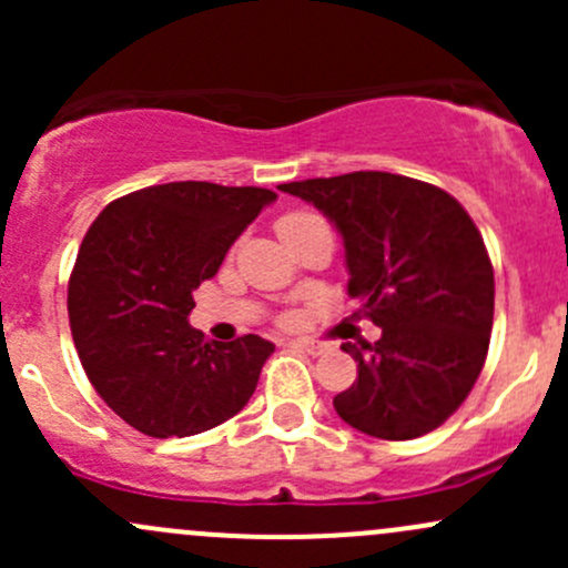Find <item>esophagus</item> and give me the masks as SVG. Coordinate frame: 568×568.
<instances>
[{"instance_id": "obj_1", "label": "esophagus", "mask_w": 568, "mask_h": 568, "mask_svg": "<svg viewBox=\"0 0 568 568\" xmlns=\"http://www.w3.org/2000/svg\"><path fill=\"white\" fill-rule=\"evenodd\" d=\"M291 346L300 348V352L313 354V357H318V354H324V346H321V343H313V341H291Z\"/></svg>"}]
</instances>
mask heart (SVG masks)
Segmentation results:
<instances>
[{"label":"heart","mask_w":568,"mask_h":568,"mask_svg":"<svg viewBox=\"0 0 568 568\" xmlns=\"http://www.w3.org/2000/svg\"><path fill=\"white\" fill-rule=\"evenodd\" d=\"M318 216L316 214H305V211H296V214H285L283 220L277 222V231H280V236H283V242L288 236H294V233H300V231H305V227H311V225H318Z\"/></svg>","instance_id":"1"}]
</instances>
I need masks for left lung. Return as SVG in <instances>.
Listing matches in <instances>:
<instances>
[{
  "label": "left lung",
  "instance_id": "left-lung-1",
  "mask_svg": "<svg viewBox=\"0 0 568 568\" xmlns=\"http://www.w3.org/2000/svg\"><path fill=\"white\" fill-rule=\"evenodd\" d=\"M277 189L337 227L348 296L382 326L374 346H341L357 379L332 400L337 415L379 439L443 426L484 368L495 318V272L475 222L439 186L379 170Z\"/></svg>",
  "mask_w": 568,
  "mask_h": 568
}]
</instances>
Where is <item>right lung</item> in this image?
Instances as JSON below:
<instances>
[{
    "label": "right lung",
    "mask_w": 568,
    "mask_h": 568,
    "mask_svg": "<svg viewBox=\"0 0 568 568\" xmlns=\"http://www.w3.org/2000/svg\"><path fill=\"white\" fill-rule=\"evenodd\" d=\"M272 189L175 181L109 203L68 283V318L90 385L148 437H192L247 406L274 343L209 341L194 291L274 203Z\"/></svg>",
    "instance_id": "obj_1"
}]
</instances>
